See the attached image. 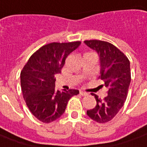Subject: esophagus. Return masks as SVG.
I'll return each instance as SVG.
<instances>
[{"mask_svg": "<svg viewBox=\"0 0 147 147\" xmlns=\"http://www.w3.org/2000/svg\"><path fill=\"white\" fill-rule=\"evenodd\" d=\"M80 95H84V96H85V95H88V92H86V91H80Z\"/></svg>", "mask_w": 147, "mask_h": 147, "instance_id": "esophagus-1", "label": "esophagus"}]
</instances>
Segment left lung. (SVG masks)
Segmentation results:
<instances>
[{
	"mask_svg": "<svg viewBox=\"0 0 147 147\" xmlns=\"http://www.w3.org/2000/svg\"><path fill=\"white\" fill-rule=\"evenodd\" d=\"M84 43L98 53L100 63L98 78L108 89L103 99L92 95H95L96 106L87 111V115L95 122L104 123L116 115L126 101L131 83L130 61L119 49L108 42L92 40Z\"/></svg>",
	"mask_w": 147,
	"mask_h": 147,
	"instance_id": "obj_1",
	"label": "left lung"
}]
</instances>
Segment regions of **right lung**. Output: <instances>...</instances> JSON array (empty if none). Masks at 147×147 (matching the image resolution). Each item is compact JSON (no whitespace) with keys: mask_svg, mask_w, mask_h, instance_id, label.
Masks as SVG:
<instances>
[{"mask_svg":"<svg viewBox=\"0 0 147 147\" xmlns=\"http://www.w3.org/2000/svg\"><path fill=\"white\" fill-rule=\"evenodd\" d=\"M81 42L50 43L41 47L28 60L20 72V84L24 101L31 113L45 123L63 115L68 100L78 90L55 89L56 75L61 73L65 59Z\"/></svg>","mask_w":147,"mask_h":147,"instance_id":"right-lung-1","label":"right lung"}]
</instances>
